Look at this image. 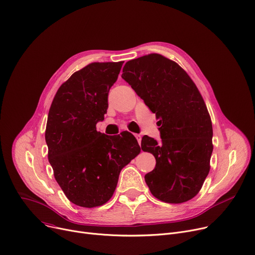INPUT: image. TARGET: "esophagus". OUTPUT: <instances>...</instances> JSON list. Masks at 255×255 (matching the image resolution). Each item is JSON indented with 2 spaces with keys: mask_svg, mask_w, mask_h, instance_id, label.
Listing matches in <instances>:
<instances>
[{
  "mask_svg": "<svg viewBox=\"0 0 255 255\" xmlns=\"http://www.w3.org/2000/svg\"><path fill=\"white\" fill-rule=\"evenodd\" d=\"M134 136H135L136 141H138V143H139V145H140V144H141V141H142V135H141L140 133H134Z\"/></svg>",
  "mask_w": 255,
  "mask_h": 255,
  "instance_id": "1",
  "label": "esophagus"
}]
</instances>
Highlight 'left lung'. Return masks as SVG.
I'll use <instances>...</instances> for the list:
<instances>
[{
	"label": "left lung",
	"mask_w": 255,
	"mask_h": 255,
	"mask_svg": "<svg viewBox=\"0 0 255 255\" xmlns=\"http://www.w3.org/2000/svg\"><path fill=\"white\" fill-rule=\"evenodd\" d=\"M122 77L159 119L160 143L142 139V150L156 159L146 184L163 202L189 201L202 188L213 150L212 124L200 92L178 63L160 54L128 61Z\"/></svg>",
	"instance_id": "1"
}]
</instances>
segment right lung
<instances>
[{
	"instance_id": "add662e5",
	"label": "right lung",
	"mask_w": 255,
	"mask_h": 255,
	"mask_svg": "<svg viewBox=\"0 0 255 255\" xmlns=\"http://www.w3.org/2000/svg\"><path fill=\"white\" fill-rule=\"evenodd\" d=\"M123 63L94 62L74 72L58 89L49 110L45 133L49 162L68 200L78 206L105 204L121 170L141 152L128 131L110 138L96 129L104 120L108 93Z\"/></svg>"
}]
</instances>
